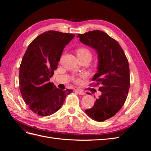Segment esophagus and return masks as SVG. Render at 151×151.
<instances>
[{"instance_id": "esophagus-1", "label": "esophagus", "mask_w": 151, "mask_h": 151, "mask_svg": "<svg viewBox=\"0 0 151 151\" xmlns=\"http://www.w3.org/2000/svg\"><path fill=\"white\" fill-rule=\"evenodd\" d=\"M76 91L78 93V94H81V95H83V94H85V93L84 91H82L81 90H80V89H76Z\"/></svg>"}]
</instances>
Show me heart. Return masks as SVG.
<instances>
[{"label": "heart", "instance_id": "1", "mask_svg": "<svg viewBox=\"0 0 151 151\" xmlns=\"http://www.w3.org/2000/svg\"><path fill=\"white\" fill-rule=\"evenodd\" d=\"M76 53L78 57H86V56H89L91 57V53L90 50L85 47H80L76 50ZM74 81L76 83H78L80 82V78H75L74 79Z\"/></svg>", "mask_w": 151, "mask_h": 151}]
</instances>
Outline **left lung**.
I'll use <instances>...</instances> for the list:
<instances>
[{
  "label": "left lung",
  "mask_w": 151,
  "mask_h": 151,
  "mask_svg": "<svg viewBox=\"0 0 151 151\" xmlns=\"http://www.w3.org/2000/svg\"><path fill=\"white\" fill-rule=\"evenodd\" d=\"M77 37L96 50L99 60L92 80L100 86L101 95L85 112L93 120L104 121L118 113L126 100L130 86L128 60L119 43L103 31H90Z\"/></svg>",
  "instance_id": "8db88e82"
}]
</instances>
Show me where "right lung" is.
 <instances>
[{"label":"right lung","mask_w":151,"mask_h":151,"mask_svg":"<svg viewBox=\"0 0 151 151\" xmlns=\"http://www.w3.org/2000/svg\"><path fill=\"white\" fill-rule=\"evenodd\" d=\"M75 34L50 30L38 35L28 47L19 70L20 91L30 109L39 116L51 115L60 109L66 95L50 78L57 69L63 49Z\"/></svg>","instance_id":"add662e5"}]
</instances>
